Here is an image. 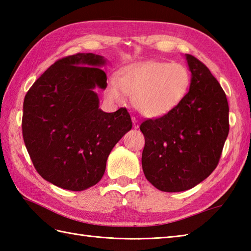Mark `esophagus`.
I'll use <instances>...</instances> for the list:
<instances>
[{"label":"esophagus","instance_id":"34e87169","mask_svg":"<svg viewBox=\"0 0 251 251\" xmlns=\"http://www.w3.org/2000/svg\"><path fill=\"white\" fill-rule=\"evenodd\" d=\"M131 121H132V127H134V128H138V127H139V122H138L136 117H131Z\"/></svg>","mask_w":251,"mask_h":251}]
</instances>
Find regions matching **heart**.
<instances>
[{
    "label": "heart",
    "mask_w": 251,
    "mask_h": 251,
    "mask_svg": "<svg viewBox=\"0 0 251 251\" xmlns=\"http://www.w3.org/2000/svg\"><path fill=\"white\" fill-rule=\"evenodd\" d=\"M189 70L177 62L150 60L123 68L117 83L112 82L108 97L123 103L126 96L135 108L147 117H161L175 109L188 93Z\"/></svg>",
    "instance_id": "obj_1"
}]
</instances>
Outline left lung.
<instances>
[{"instance_id": "obj_1", "label": "left lung", "mask_w": 251, "mask_h": 251, "mask_svg": "<svg viewBox=\"0 0 251 251\" xmlns=\"http://www.w3.org/2000/svg\"><path fill=\"white\" fill-rule=\"evenodd\" d=\"M192 73L188 94L175 109L140 125L146 139L142 169L164 192L201 183L216 169L228 135V103L219 82L204 63L186 54Z\"/></svg>"}]
</instances>
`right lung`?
Segmentation results:
<instances>
[{
	"instance_id": "1",
	"label": "right lung",
	"mask_w": 251,
	"mask_h": 251,
	"mask_svg": "<svg viewBox=\"0 0 251 251\" xmlns=\"http://www.w3.org/2000/svg\"><path fill=\"white\" fill-rule=\"evenodd\" d=\"M105 63L99 55L78 54L57 60L26 93L23 136L36 172L70 191L98 183L106 159L131 129L128 112L99 109L95 88L106 87Z\"/></svg>"
}]
</instances>
